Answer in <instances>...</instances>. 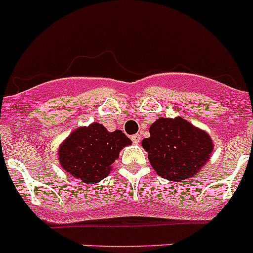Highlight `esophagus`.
<instances>
[{"mask_svg":"<svg viewBox=\"0 0 253 253\" xmlns=\"http://www.w3.org/2000/svg\"><path fill=\"white\" fill-rule=\"evenodd\" d=\"M131 139L134 144H138L139 141H141V136H139V134H133V136L131 137Z\"/></svg>","mask_w":253,"mask_h":253,"instance_id":"34e87169","label":"esophagus"}]
</instances>
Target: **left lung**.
Masks as SVG:
<instances>
[{
	"instance_id": "8db88e82",
	"label": "left lung",
	"mask_w": 253,
	"mask_h": 253,
	"mask_svg": "<svg viewBox=\"0 0 253 253\" xmlns=\"http://www.w3.org/2000/svg\"><path fill=\"white\" fill-rule=\"evenodd\" d=\"M142 147L159 176L170 181L194 176L210 161L214 143L204 129L183 117H161L149 127Z\"/></svg>"
}]
</instances>
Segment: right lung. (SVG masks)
<instances>
[{"mask_svg": "<svg viewBox=\"0 0 253 253\" xmlns=\"http://www.w3.org/2000/svg\"><path fill=\"white\" fill-rule=\"evenodd\" d=\"M132 141L121 131L109 132L104 125L92 122L75 128L58 148L59 164L78 180L96 184L112 170V163Z\"/></svg>", "mask_w": 253, "mask_h": 253, "instance_id": "obj_1", "label": "right lung"}]
</instances>
